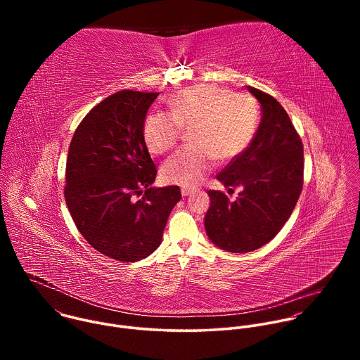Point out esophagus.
Wrapping results in <instances>:
<instances>
[{"label": "esophagus", "mask_w": 360, "mask_h": 360, "mask_svg": "<svg viewBox=\"0 0 360 360\" xmlns=\"http://www.w3.org/2000/svg\"><path fill=\"white\" fill-rule=\"evenodd\" d=\"M193 192H195V189H193V188H186V186H184V188L181 189L182 196H189V195H192Z\"/></svg>", "instance_id": "34e87169"}]
</instances>
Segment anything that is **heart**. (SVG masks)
<instances>
[{
	"label": "heart",
	"instance_id": "b5f03b06",
	"mask_svg": "<svg viewBox=\"0 0 360 360\" xmlns=\"http://www.w3.org/2000/svg\"><path fill=\"white\" fill-rule=\"evenodd\" d=\"M169 112H152L142 125V136L152 153L172 149L182 131L189 146L169 157L161 175L167 182L193 188L218 162H231L250 145L258 127L256 101L215 84L188 86L168 99Z\"/></svg>",
	"mask_w": 360,
	"mask_h": 360
}]
</instances>
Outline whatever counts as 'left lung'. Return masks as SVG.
<instances>
[{"label":"left lung","instance_id":"obj_1","mask_svg":"<svg viewBox=\"0 0 360 360\" xmlns=\"http://www.w3.org/2000/svg\"><path fill=\"white\" fill-rule=\"evenodd\" d=\"M261 102L262 121L250 145L217 175L238 198L210 189L205 215L210 239L228 252H252L268 243L295 210L303 186V145L288 112L258 88L248 86Z\"/></svg>","mask_w":360,"mask_h":360}]
</instances>
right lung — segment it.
I'll return each mask as SVG.
<instances>
[{
	"mask_svg": "<svg viewBox=\"0 0 360 360\" xmlns=\"http://www.w3.org/2000/svg\"><path fill=\"white\" fill-rule=\"evenodd\" d=\"M160 94L124 89L101 101L71 139L64 196L86 242L118 262L155 250L179 186L152 188L157 167L142 136L148 108Z\"/></svg>",
	"mask_w": 360,
	"mask_h": 360,
	"instance_id": "obj_1",
	"label": "right lung"
}]
</instances>
